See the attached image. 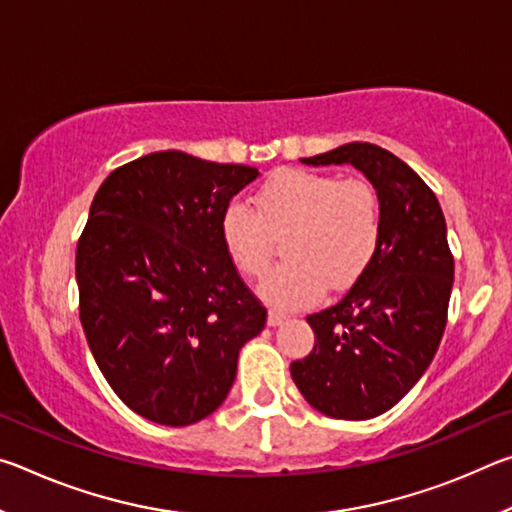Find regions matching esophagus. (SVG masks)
Segmentation results:
<instances>
[{
	"label": "esophagus",
	"instance_id": "esophagus-1",
	"mask_svg": "<svg viewBox=\"0 0 512 512\" xmlns=\"http://www.w3.org/2000/svg\"><path fill=\"white\" fill-rule=\"evenodd\" d=\"M284 320V314L277 309H268V325H280Z\"/></svg>",
	"mask_w": 512,
	"mask_h": 512
}]
</instances>
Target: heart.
<instances>
[{
	"label": "heart",
	"instance_id": "b5f03b06",
	"mask_svg": "<svg viewBox=\"0 0 512 512\" xmlns=\"http://www.w3.org/2000/svg\"><path fill=\"white\" fill-rule=\"evenodd\" d=\"M384 214L375 185L309 169H282L255 192V207L232 201L221 214V239L241 273L268 271L284 241V262L262 282L275 307L296 309L341 291L372 262Z\"/></svg>",
	"mask_w": 512,
	"mask_h": 512
}]
</instances>
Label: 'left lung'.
Returning <instances> with one entry per match:
<instances>
[{"instance_id":"left-lung-1","label":"left lung","mask_w":512,"mask_h":512,"mask_svg":"<svg viewBox=\"0 0 512 512\" xmlns=\"http://www.w3.org/2000/svg\"><path fill=\"white\" fill-rule=\"evenodd\" d=\"M302 162H348L381 198L375 257L336 305L307 316L314 350L291 363V377L314 409L368 420L411 391L443 339L454 282L445 216L418 173L377 144L350 142Z\"/></svg>"}]
</instances>
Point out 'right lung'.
Wrapping results in <instances>:
<instances>
[{"label":"right lung","mask_w":512,"mask_h":512,"mask_svg":"<svg viewBox=\"0 0 512 512\" xmlns=\"http://www.w3.org/2000/svg\"><path fill=\"white\" fill-rule=\"evenodd\" d=\"M246 164L160 151L121 164L76 246L79 316L99 370L128 409L187 427L228 397L239 350L266 325L221 239Z\"/></svg>","instance_id":"obj_1"}]
</instances>
